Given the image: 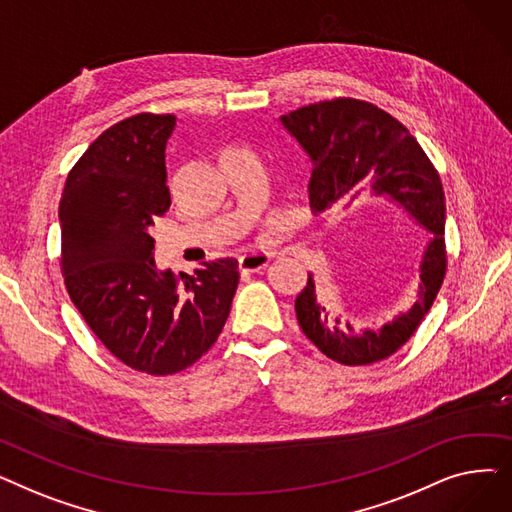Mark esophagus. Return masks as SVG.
I'll return each mask as SVG.
<instances>
[{
  "label": "esophagus",
  "instance_id": "34e87169",
  "mask_svg": "<svg viewBox=\"0 0 512 512\" xmlns=\"http://www.w3.org/2000/svg\"><path fill=\"white\" fill-rule=\"evenodd\" d=\"M270 261V253L265 251H249L245 255L238 257V267L245 272H259Z\"/></svg>",
  "mask_w": 512,
  "mask_h": 512
}]
</instances>
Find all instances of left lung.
<instances>
[{"mask_svg":"<svg viewBox=\"0 0 512 512\" xmlns=\"http://www.w3.org/2000/svg\"><path fill=\"white\" fill-rule=\"evenodd\" d=\"M282 124L313 161L311 213L375 193L394 199L434 232L421 261L417 303L382 330L359 332L338 313L330 315L317 303L311 276L294 301L301 330L328 359L348 367L384 361L415 334L446 276V197L440 174L405 124L363 99L317 101L282 116Z\"/></svg>","mask_w":512,"mask_h":512,"instance_id":"left-lung-1","label":"left lung"}]
</instances>
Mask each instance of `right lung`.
Listing matches in <instances>:
<instances>
[{"label": "right lung", "mask_w": 512, "mask_h": 512, "mask_svg": "<svg viewBox=\"0 0 512 512\" xmlns=\"http://www.w3.org/2000/svg\"><path fill=\"white\" fill-rule=\"evenodd\" d=\"M172 114L141 112L89 145L60 201V270L70 301L126 367L172 375L218 340L238 286L232 257L193 276L157 272L149 228L170 207L166 141Z\"/></svg>", "instance_id": "add662e5"}]
</instances>
